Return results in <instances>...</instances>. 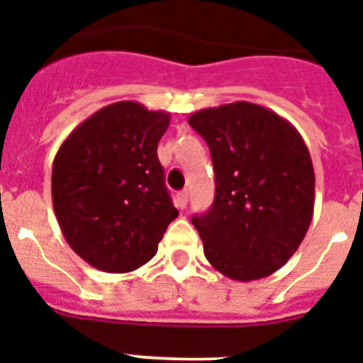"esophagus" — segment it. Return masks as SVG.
<instances>
[{"mask_svg":"<svg viewBox=\"0 0 363 363\" xmlns=\"http://www.w3.org/2000/svg\"><path fill=\"white\" fill-rule=\"evenodd\" d=\"M187 202H189L187 191H179V193L176 194V208L185 209V208H187Z\"/></svg>","mask_w":363,"mask_h":363,"instance_id":"obj_1","label":"esophagus"}]
</instances>
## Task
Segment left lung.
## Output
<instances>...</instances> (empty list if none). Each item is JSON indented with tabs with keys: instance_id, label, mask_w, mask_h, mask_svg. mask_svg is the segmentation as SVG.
<instances>
[{
	"instance_id": "8db88e82",
	"label": "left lung",
	"mask_w": 363,
	"mask_h": 363,
	"mask_svg": "<svg viewBox=\"0 0 363 363\" xmlns=\"http://www.w3.org/2000/svg\"><path fill=\"white\" fill-rule=\"evenodd\" d=\"M189 125L208 143L215 200L193 224L220 274L259 280L286 265L310 228L315 174L286 118L250 101L196 111Z\"/></svg>"
}]
</instances>
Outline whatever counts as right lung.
I'll return each instance as SVG.
<instances>
[{"label": "right lung", "instance_id": "add662e5", "mask_svg": "<svg viewBox=\"0 0 363 363\" xmlns=\"http://www.w3.org/2000/svg\"><path fill=\"white\" fill-rule=\"evenodd\" d=\"M170 115L116 101L81 122L52 169V200L72 250L106 272L148 263L178 209L164 185L157 143Z\"/></svg>", "mask_w": 363, "mask_h": 363}]
</instances>
